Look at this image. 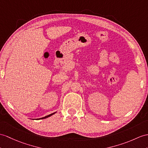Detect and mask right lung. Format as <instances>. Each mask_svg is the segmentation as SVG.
I'll return each mask as SVG.
<instances>
[{"instance_id": "add662e5", "label": "right lung", "mask_w": 148, "mask_h": 148, "mask_svg": "<svg viewBox=\"0 0 148 148\" xmlns=\"http://www.w3.org/2000/svg\"><path fill=\"white\" fill-rule=\"evenodd\" d=\"M56 112H54V113H53V114H49V115H48V116H45V117H42V118H40V119H46V118H48V117H50V116H53V114H55Z\"/></svg>"}]
</instances>
